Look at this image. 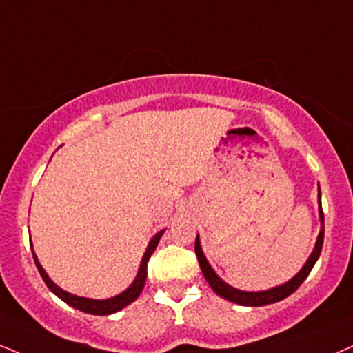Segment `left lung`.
Instances as JSON below:
<instances>
[{
  "instance_id": "8db88e82",
  "label": "left lung",
  "mask_w": 353,
  "mask_h": 353,
  "mask_svg": "<svg viewBox=\"0 0 353 353\" xmlns=\"http://www.w3.org/2000/svg\"><path fill=\"white\" fill-rule=\"evenodd\" d=\"M318 203H319V221H321V230L318 234V239H316L314 249L313 252L310 254L307 261L305 262V265L301 267V270L290 279L288 282H285L279 287L269 288V290H262V292H244V290H238L234 287H231L225 282V280L220 279L216 275V272L212 269L210 262L205 257V254L202 251V246H200V238L197 234V239H195V254H197L200 269H202V274L207 280L210 287L213 288V292L216 293L218 296L225 298L231 303H236V305L241 306H265V305H272V303L282 301L283 298H287L292 295L295 290L300 287V285L305 282V279L310 275L311 269H313L316 261L319 259L321 249H323V243H324V213H323V207H321V190H318Z\"/></svg>"
}]
</instances>
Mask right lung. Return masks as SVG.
I'll list each match as a JSON object with an SVG mask.
<instances>
[{
  "label": "right lung",
  "instance_id": "right-lung-1",
  "mask_svg": "<svg viewBox=\"0 0 353 353\" xmlns=\"http://www.w3.org/2000/svg\"><path fill=\"white\" fill-rule=\"evenodd\" d=\"M166 230H161L159 233H156L151 241L148 243V248H146V251L143 254V257H141V262H140V269H138V274L135 276V280H133L130 287L127 290H123L122 293H119V295H115L112 298H105V300H94V298H84V296H78V295H73V293L66 292V290L60 288L55 282H52L50 276L47 275V272L43 270V267L40 265L37 256H35V252L32 251V256H34V262L35 265H37V269L40 272V275H42L43 282L48 288L52 290L55 295L60 298V300H63L66 305L77 307V310L83 311V313H88V314H97V316H107V314H114L117 313V311L123 310L125 306H128L130 303H133L137 300L138 296H140V293L143 292V287H145V282H146V267H148V261L151 257V254L154 252L156 246H158L159 239H161L163 233ZM30 248H32V244H30Z\"/></svg>",
  "mask_w": 353,
  "mask_h": 353
}]
</instances>
